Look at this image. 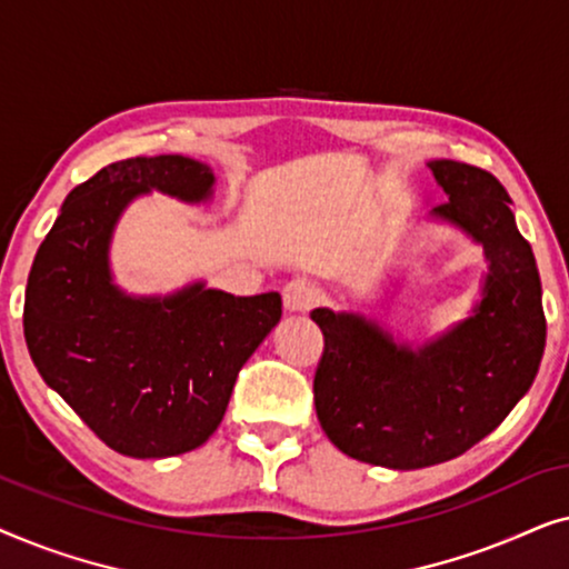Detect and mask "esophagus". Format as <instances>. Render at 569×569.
<instances>
[{"label":"esophagus","mask_w":569,"mask_h":569,"mask_svg":"<svg viewBox=\"0 0 569 569\" xmlns=\"http://www.w3.org/2000/svg\"><path fill=\"white\" fill-rule=\"evenodd\" d=\"M282 300L287 313H306L316 302V287L306 282V279H292L282 290Z\"/></svg>","instance_id":"1"}]
</instances>
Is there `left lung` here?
Returning <instances> with one entry per match:
<instances>
[{"label":"left lung","instance_id":"8db88e82","mask_svg":"<svg viewBox=\"0 0 569 569\" xmlns=\"http://www.w3.org/2000/svg\"><path fill=\"white\" fill-rule=\"evenodd\" d=\"M427 168L448 197L430 222L485 248L471 313L422 345L352 310L310 313L326 341L313 380L318 422L341 453L396 471L450 461L487 438L528 393L547 345L539 269L508 191L466 162Z\"/></svg>","mask_w":569,"mask_h":569}]
</instances>
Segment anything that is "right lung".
I'll list each match as a JSON object with an SVG mask.
<instances>
[{"instance_id": "right-lung-1", "label": "right lung", "mask_w": 569, "mask_h": 569, "mask_svg": "<svg viewBox=\"0 0 569 569\" xmlns=\"http://www.w3.org/2000/svg\"><path fill=\"white\" fill-rule=\"evenodd\" d=\"M207 162L183 154L119 160L69 191L28 277V352L46 386L131 458L189 453L228 409L240 368L282 318L279 292L253 298L207 287L121 290L111 240L127 207L160 191L183 204L214 197Z\"/></svg>"}]
</instances>
